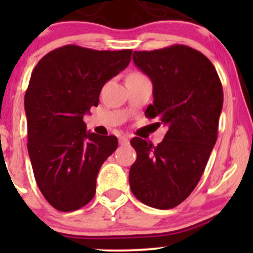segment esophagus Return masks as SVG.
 I'll list each match as a JSON object with an SVG mask.
<instances>
[{
	"label": "esophagus",
	"mask_w": 253,
	"mask_h": 253,
	"mask_svg": "<svg viewBox=\"0 0 253 253\" xmlns=\"http://www.w3.org/2000/svg\"><path fill=\"white\" fill-rule=\"evenodd\" d=\"M119 143H120V145H128L129 144L128 136L127 135L120 136V138H119Z\"/></svg>",
	"instance_id": "obj_1"
}]
</instances>
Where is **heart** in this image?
<instances>
[{
	"mask_svg": "<svg viewBox=\"0 0 253 253\" xmlns=\"http://www.w3.org/2000/svg\"><path fill=\"white\" fill-rule=\"evenodd\" d=\"M130 75H141V74H138V72H134V74H130Z\"/></svg>",
	"mask_w": 253,
	"mask_h": 253,
	"instance_id": "heart-1",
	"label": "heart"
}]
</instances>
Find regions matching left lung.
Masks as SVG:
<instances>
[{"label": "left lung", "instance_id": "8db88e82", "mask_svg": "<svg viewBox=\"0 0 253 253\" xmlns=\"http://www.w3.org/2000/svg\"><path fill=\"white\" fill-rule=\"evenodd\" d=\"M133 62L153 84L145 117L158 118L168 132L157 146L130 140L136 161L129 187L146 206L170 210L190 195L205 171L217 138L222 85L211 60L189 46L134 51Z\"/></svg>", "mask_w": 253, "mask_h": 253}]
</instances>
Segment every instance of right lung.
Masks as SVG:
<instances>
[{
    "label": "right lung",
    "instance_id": "obj_1",
    "mask_svg": "<svg viewBox=\"0 0 253 253\" xmlns=\"http://www.w3.org/2000/svg\"><path fill=\"white\" fill-rule=\"evenodd\" d=\"M130 57L132 50L65 45L43 56L32 72L25 94L28 155L38 187L57 211L80 210L95 195L97 173L118 138L86 132L83 117Z\"/></svg>",
    "mask_w": 253,
    "mask_h": 253
}]
</instances>
